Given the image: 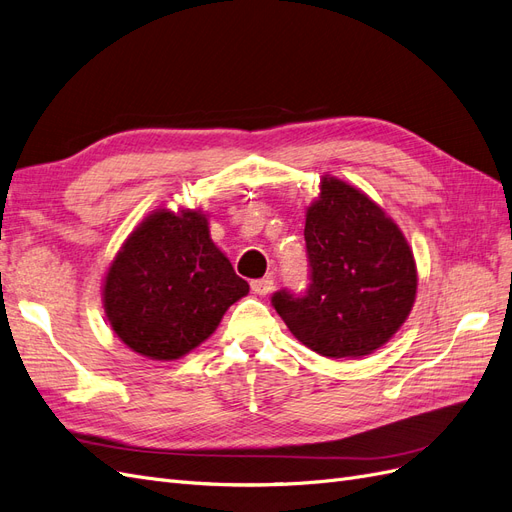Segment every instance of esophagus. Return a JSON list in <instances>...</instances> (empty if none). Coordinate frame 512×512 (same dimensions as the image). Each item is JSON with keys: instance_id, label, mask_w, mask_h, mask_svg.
<instances>
[{"instance_id": "esophagus-1", "label": "esophagus", "mask_w": 512, "mask_h": 512, "mask_svg": "<svg viewBox=\"0 0 512 512\" xmlns=\"http://www.w3.org/2000/svg\"><path fill=\"white\" fill-rule=\"evenodd\" d=\"M250 286L256 294H260V297H265V294H269L275 288V282L273 277H262V280H254Z\"/></svg>"}]
</instances>
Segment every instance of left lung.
Here are the masks:
<instances>
[{
    "instance_id": "left-lung-1",
    "label": "left lung",
    "mask_w": 512,
    "mask_h": 512,
    "mask_svg": "<svg viewBox=\"0 0 512 512\" xmlns=\"http://www.w3.org/2000/svg\"><path fill=\"white\" fill-rule=\"evenodd\" d=\"M309 286L273 294L301 344L329 359H361L399 331L416 299V262L399 226L352 185L324 175L307 207Z\"/></svg>"
}]
</instances>
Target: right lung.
<instances>
[{
  "label": "right lung",
  "instance_id": "1",
  "mask_svg": "<svg viewBox=\"0 0 512 512\" xmlns=\"http://www.w3.org/2000/svg\"><path fill=\"white\" fill-rule=\"evenodd\" d=\"M247 292L211 241L203 211L158 209L121 245L102 301L123 344L153 361H175L203 344Z\"/></svg>",
  "mask_w": 512,
  "mask_h": 512
}]
</instances>
